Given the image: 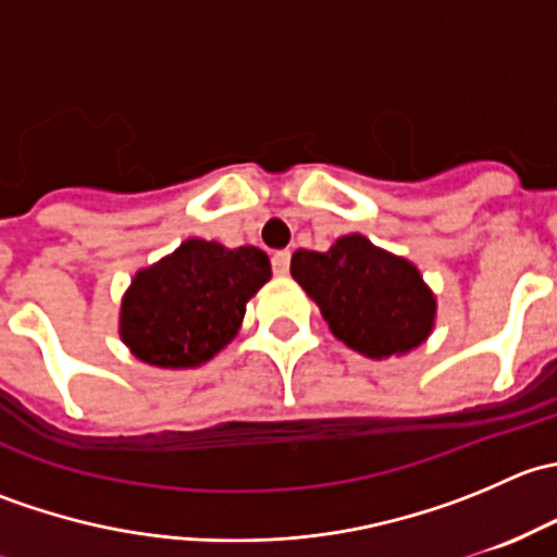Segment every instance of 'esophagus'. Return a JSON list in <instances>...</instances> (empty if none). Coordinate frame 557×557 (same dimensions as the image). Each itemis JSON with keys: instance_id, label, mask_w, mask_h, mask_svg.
Wrapping results in <instances>:
<instances>
[{"instance_id": "obj_1", "label": "esophagus", "mask_w": 557, "mask_h": 557, "mask_svg": "<svg viewBox=\"0 0 557 557\" xmlns=\"http://www.w3.org/2000/svg\"><path fill=\"white\" fill-rule=\"evenodd\" d=\"M272 269L274 274H280V277H285V274L290 272V250H277L272 256Z\"/></svg>"}]
</instances>
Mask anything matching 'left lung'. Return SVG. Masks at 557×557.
Instances as JSON below:
<instances>
[{"instance_id": "8db88e82", "label": "left lung", "mask_w": 557, "mask_h": 557, "mask_svg": "<svg viewBox=\"0 0 557 557\" xmlns=\"http://www.w3.org/2000/svg\"><path fill=\"white\" fill-rule=\"evenodd\" d=\"M290 274L331 334L361 356H404L434 329L436 299L418 267L361 234L339 237L325 252L296 250Z\"/></svg>"}]
</instances>
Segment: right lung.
<instances>
[{"mask_svg":"<svg viewBox=\"0 0 557 557\" xmlns=\"http://www.w3.org/2000/svg\"><path fill=\"white\" fill-rule=\"evenodd\" d=\"M269 277L272 263L258 247L185 239L134 274L121 301L123 345L150 367H201L237 336L245 305Z\"/></svg>","mask_w":557,"mask_h":557,"instance_id":"1","label":"right lung"}]
</instances>
